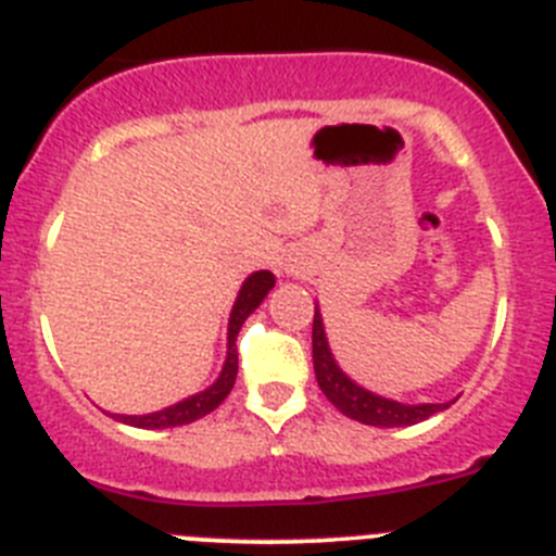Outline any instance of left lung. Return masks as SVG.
<instances>
[{
	"label": "left lung",
	"instance_id": "obj_1",
	"mask_svg": "<svg viewBox=\"0 0 556 556\" xmlns=\"http://www.w3.org/2000/svg\"><path fill=\"white\" fill-rule=\"evenodd\" d=\"M312 356H314V376L320 384L323 395L337 406L339 412L358 424L378 426V429H395V426H415L426 417L437 415V412L448 409V404H397L390 397L372 395V392L362 390L353 384L345 372L339 370L337 362L331 356V348L326 342V331H323L320 312H314L312 323ZM454 404V401H451Z\"/></svg>",
	"mask_w": 556,
	"mask_h": 556
}]
</instances>
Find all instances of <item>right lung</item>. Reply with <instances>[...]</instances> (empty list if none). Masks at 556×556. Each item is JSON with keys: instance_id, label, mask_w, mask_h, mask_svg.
<instances>
[{"instance_id": "add662e5", "label": "right lung", "mask_w": 556, "mask_h": 556, "mask_svg": "<svg viewBox=\"0 0 556 556\" xmlns=\"http://www.w3.org/2000/svg\"><path fill=\"white\" fill-rule=\"evenodd\" d=\"M275 287V275L262 269V273H253L248 281L242 283V292L236 298L233 312H230V326H228V358H225V367L219 372V378L208 390L198 392V395L186 397L180 404L166 406L161 412H152V415H116V420L127 426H136V429H172V426H186L194 424L200 417H205L208 412L217 409L225 397L230 395L236 384V370H239V353H236V333L242 328V323L248 320L250 314L255 312V306L267 298L269 289Z\"/></svg>"}]
</instances>
